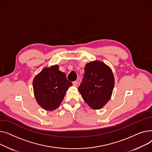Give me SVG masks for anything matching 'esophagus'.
<instances>
[{
	"instance_id": "esophagus-1",
	"label": "esophagus",
	"mask_w": 152,
	"mask_h": 152,
	"mask_svg": "<svg viewBox=\"0 0 152 152\" xmlns=\"http://www.w3.org/2000/svg\"><path fill=\"white\" fill-rule=\"evenodd\" d=\"M78 85V82L77 81H75V82H73V85L75 86H77Z\"/></svg>"
}]
</instances>
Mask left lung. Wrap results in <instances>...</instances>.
Instances as JSON below:
<instances>
[{"mask_svg":"<svg viewBox=\"0 0 152 152\" xmlns=\"http://www.w3.org/2000/svg\"><path fill=\"white\" fill-rule=\"evenodd\" d=\"M84 70L85 75L78 91L91 109H101L108 102L112 94L115 85L112 71L99 61L87 63Z\"/></svg>","mask_w":152,"mask_h":152,"instance_id":"obj_1","label":"left lung"}]
</instances>
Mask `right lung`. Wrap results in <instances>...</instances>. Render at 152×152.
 <instances>
[{"label": "right lung", "mask_w": 152, "mask_h": 152, "mask_svg": "<svg viewBox=\"0 0 152 152\" xmlns=\"http://www.w3.org/2000/svg\"><path fill=\"white\" fill-rule=\"evenodd\" d=\"M72 85L58 65L43 68L33 80L35 99L42 108L48 111L58 107Z\"/></svg>", "instance_id": "1"}]
</instances>
